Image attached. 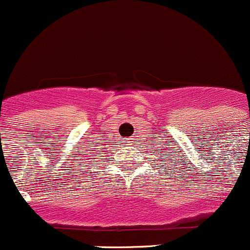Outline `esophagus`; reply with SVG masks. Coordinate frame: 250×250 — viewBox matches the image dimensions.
Wrapping results in <instances>:
<instances>
[{"label":"esophagus","mask_w":250,"mask_h":250,"mask_svg":"<svg viewBox=\"0 0 250 250\" xmlns=\"http://www.w3.org/2000/svg\"><path fill=\"white\" fill-rule=\"evenodd\" d=\"M125 143H128L127 145H130V144H132V139H127L125 140Z\"/></svg>","instance_id":"1"}]
</instances>
